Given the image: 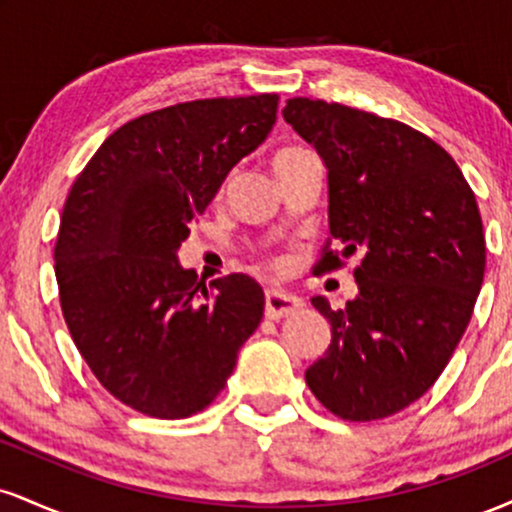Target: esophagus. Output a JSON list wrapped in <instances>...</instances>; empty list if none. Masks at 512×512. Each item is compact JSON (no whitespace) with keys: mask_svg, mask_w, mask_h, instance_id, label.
<instances>
[{"mask_svg":"<svg viewBox=\"0 0 512 512\" xmlns=\"http://www.w3.org/2000/svg\"><path fill=\"white\" fill-rule=\"evenodd\" d=\"M303 308V301L298 296H293L289 291L281 289H269L264 296V315L269 320H281V317H289Z\"/></svg>","mask_w":512,"mask_h":512,"instance_id":"34e87169","label":"esophagus"}]
</instances>
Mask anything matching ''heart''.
<instances>
[{
  "label": "heart",
  "instance_id": "heart-1",
  "mask_svg": "<svg viewBox=\"0 0 512 512\" xmlns=\"http://www.w3.org/2000/svg\"><path fill=\"white\" fill-rule=\"evenodd\" d=\"M303 154H308V149H303V146H281V149L274 151L272 166L279 168V166H284V163H289V161H293V158H298Z\"/></svg>",
  "mask_w": 512,
  "mask_h": 512
}]
</instances>
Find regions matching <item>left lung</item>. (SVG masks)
Masks as SVG:
<instances>
[{
  "instance_id": "1",
  "label": "left lung",
  "mask_w": 512,
  "mask_h": 512,
  "mask_svg": "<svg viewBox=\"0 0 512 512\" xmlns=\"http://www.w3.org/2000/svg\"><path fill=\"white\" fill-rule=\"evenodd\" d=\"M281 115L327 168L342 250L317 272L361 257L346 308L310 298L332 342L305 383L339 419H385L436 383L467 330L486 267L477 197L448 151L404 122L310 98Z\"/></svg>"
}]
</instances>
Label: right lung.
Instances as JSON below:
<instances>
[{
	"label": "right lung",
	"instance_id": "1",
	"mask_svg": "<svg viewBox=\"0 0 512 512\" xmlns=\"http://www.w3.org/2000/svg\"><path fill=\"white\" fill-rule=\"evenodd\" d=\"M276 93L170 105L115 129L64 202L55 274L76 349L110 395L156 419L216 399L260 325L262 286L178 262L190 223L276 122Z\"/></svg>",
	"mask_w": 512,
	"mask_h": 512
}]
</instances>
